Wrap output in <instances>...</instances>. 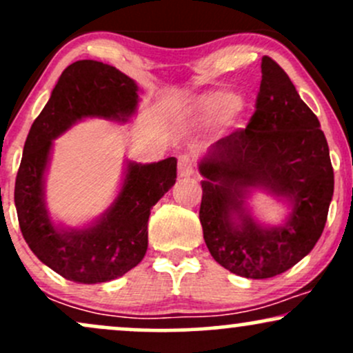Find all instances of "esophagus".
<instances>
[{"label":"esophagus","mask_w":353,"mask_h":353,"mask_svg":"<svg viewBox=\"0 0 353 353\" xmlns=\"http://www.w3.org/2000/svg\"><path fill=\"white\" fill-rule=\"evenodd\" d=\"M177 169H179V177H190L194 174V161L189 156H181Z\"/></svg>","instance_id":"obj_1"}]
</instances>
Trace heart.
Listing matches in <instances>:
<instances>
[{
	"instance_id": "b5f03b06",
	"label": "heart",
	"mask_w": 353,
	"mask_h": 353,
	"mask_svg": "<svg viewBox=\"0 0 353 353\" xmlns=\"http://www.w3.org/2000/svg\"><path fill=\"white\" fill-rule=\"evenodd\" d=\"M239 96L230 91H214L202 96L199 101V112L205 121L216 123L229 117L239 108Z\"/></svg>"
}]
</instances>
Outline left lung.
I'll return each mask as SVG.
<instances>
[{"mask_svg":"<svg viewBox=\"0 0 353 353\" xmlns=\"http://www.w3.org/2000/svg\"><path fill=\"white\" fill-rule=\"evenodd\" d=\"M255 112L245 129L214 143L199 163V219L214 261L247 279L285 272L322 236L334 196L329 144L287 72L262 58ZM264 190L290 204L281 226L261 225L246 201Z\"/></svg>","mask_w":353,"mask_h":353,"instance_id":"left-lung-1","label":"left lung"}]
</instances>
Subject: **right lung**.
<instances>
[{"label": "right lung", "instance_id": "1", "mask_svg": "<svg viewBox=\"0 0 353 353\" xmlns=\"http://www.w3.org/2000/svg\"><path fill=\"white\" fill-rule=\"evenodd\" d=\"M136 81L99 61L70 64L34 119L14 184V205L24 241L43 264L78 283L109 282L144 259L148 221L157 201L176 184L177 159L141 164L125 161L112 204L83 228L54 224L46 208L44 176L52 141L86 117L125 123L139 103Z\"/></svg>", "mask_w": 353, "mask_h": 353}]
</instances>
